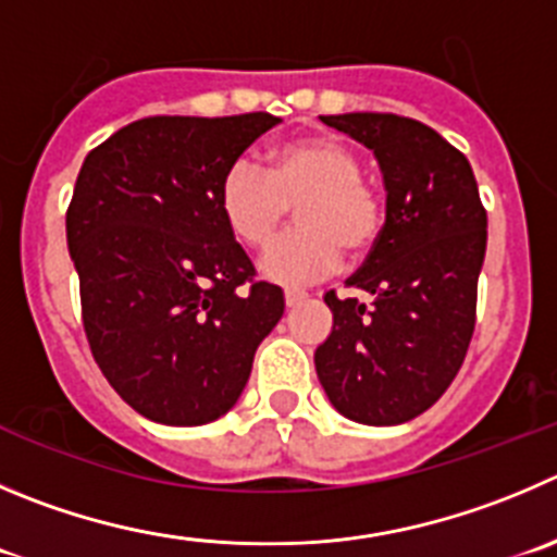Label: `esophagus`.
<instances>
[{
    "mask_svg": "<svg viewBox=\"0 0 557 557\" xmlns=\"http://www.w3.org/2000/svg\"><path fill=\"white\" fill-rule=\"evenodd\" d=\"M306 298H309V295L300 293V289H287V293H284V304H287V309H295V306L304 304Z\"/></svg>",
    "mask_w": 557,
    "mask_h": 557,
    "instance_id": "obj_1",
    "label": "esophagus"
}]
</instances>
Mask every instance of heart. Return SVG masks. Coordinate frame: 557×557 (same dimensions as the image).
Masks as SVG:
<instances>
[{
	"label": "heart",
	"mask_w": 557,
	"mask_h": 557,
	"mask_svg": "<svg viewBox=\"0 0 557 557\" xmlns=\"http://www.w3.org/2000/svg\"><path fill=\"white\" fill-rule=\"evenodd\" d=\"M361 172V156L347 141L300 136L270 150L268 172L246 158L232 163L219 208L248 251L273 246L295 208L300 230L262 259V273L293 287L320 282L342 268L344 253L367 259L383 237V194Z\"/></svg>",
	"instance_id": "b5f03b06"
}]
</instances>
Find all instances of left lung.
Masks as SVG:
<instances>
[{
	"mask_svg": "<svg viewBox=\"0 0 557 557\" xmlns=\"http://www.w3.org/2000/svg\"><path fill=\"white\" fill-rule=\"evenodd\" d=\"M377 158L385 230L347 278L369 300L325 293L333 331L314 367L349 421L394 426L446 394L475 327L486 210L468 158L437 131L385 111L322 116Z\"/></svg>",
	"mask_w": 557,
	"mask_h": 557,
	"instance_id": "left-lung-1",
	"label": "left lung"
}]
</instances>
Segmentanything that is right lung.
Listing matches in <instances>:
<instances>
[{
  "instance_id": "1",
  "label": "right lung",
  "mask_w": 557,
  "mask_h": 557,
  "mask_svg": "<svg viewBox=\"0 0 557 557\" xmlns=\"http://www.w3.org/2000/svg\"><path fill=\"white\" fill-rule=\"evenodd\" d=\"M282 120L145 116L95 147L67 205V248L95 363L169 426L224 416L284 314L219 208L226 169Z\"/></svg>"
}]
</instances>
